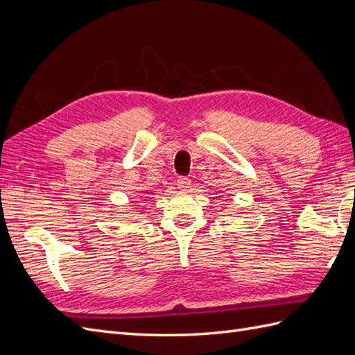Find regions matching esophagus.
<instances>
[{
    "label": "esophagus",
    "instance_id": "34e87169",
    "mask_svg": "<svg viewBox=\"0 0 355 355\" xmlns=\"http://www.w3.org/2000/svg\"><path fill=\"white\" fill-rule=\"evenodd\" d=\"M189 185H191V179L189 178H185V176H180L179 179H178V188L179 189H188L189 188Z\"/></svg>",
    "mask_w": 355,
    "mask_h": 355
}]
</instances>
